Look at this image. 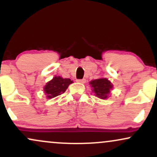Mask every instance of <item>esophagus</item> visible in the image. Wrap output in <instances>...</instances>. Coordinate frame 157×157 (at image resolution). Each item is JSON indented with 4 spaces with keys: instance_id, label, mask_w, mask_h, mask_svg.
Wrapping results in <instances>:
<instances>
[{
    "instance_id": "1",
    "label": "esophagus",
    "mask_w": 157,
    "mask_h": 157,
    "mask_svg": "<svg viewBox=\"0 0 157 157\" xmlns=\"http://www.w3.org/2000/svg\"><path fill=\"white\" fill-rule=\"evenodd\" d=\"M79 82H80V83H85V82H86V79H82V80H77Z\"/></svg>"
}]
</instances>
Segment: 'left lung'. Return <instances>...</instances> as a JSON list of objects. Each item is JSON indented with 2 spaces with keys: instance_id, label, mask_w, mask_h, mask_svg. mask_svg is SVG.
I'll return each instance as SVG.
<instances>
[{
  "instance_id": "left-lung-1",
  "label": "left lung",
  "mask_w": 157,
  "mask_h": 157,
  "mask_svg": "<svg viewBox=\"0 0 157 157\" xmlns=\"http://www.w3.org/2000/svg\"><path fill=\"white\" fill-rule=\"evenodd\" d=\"M89 83L95 96L102 100H105L109 97L110 90L113 88L112 83L107 78L96 79L91 80Z\"/></svg>"
}]
</instances>
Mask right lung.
<instances>
[{"mask_svg": "<svg viewBox=\"0 0 157 157\" xmlns=\"http://www.w3.org/2000/svg\"><path fill=\"white\" fill-rule=\"evenodd\" d=\"M73 82L68 78H63L60 76L55 77L52 80L48 81L44 86V91L47 99H52L64 93L68 86Z\"/></svg>", "mask_w": 157, "mask_h": 157, "instance_id": "add662e5", "label": "right lung"}]
</instances>
